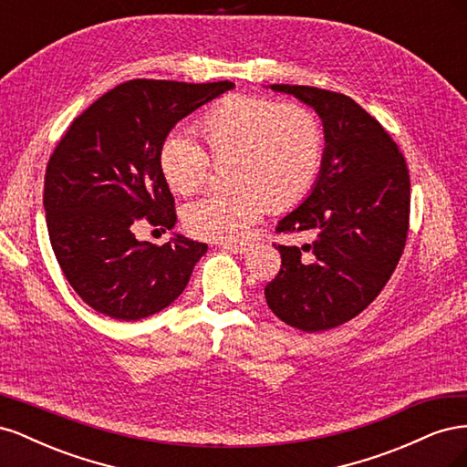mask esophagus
<instances>
[{
	"label": "esophagus",
	"instance_id": "esophagus-1",
	"mask_svg": "<svg viewBox=\"0 0 467 467\" xmlns=\"http://www.w3.org/2000/svg\"><path fill=\"white\" fill-rule=\"evenodd\" d=\"M223 249L235 253V255H247L251 251V244H223Z\"/></svg>",
	"mask_w": 467,
	"mask_h": 467
}]
</instances>
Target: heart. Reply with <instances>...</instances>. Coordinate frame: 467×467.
Returning a JSON list of instances; mask_svg holds the SVG:
<instances>
[{"label":"heart","mask_w":467,"mask_h":467,"mask_svg":"<svg viewBox=\"0 0 467 467\" xmlns=\"http://www.w3.org/2000/svg\"><path fill=\"white\" fill-rule=\"evenodd\" d=\"M196 134L214 165H228L223 179L230 189L204 196L185 210L187 230L210 242H244L265 208L282 212L302 202L323 165V122L298 103L253 95L223 97L196 122ZM207 154L191 138L165 140L160 169L169 189L177 194L204 189L212 173Z\"/></svg>","instance_id":"b5f03b06"}]
</instances>
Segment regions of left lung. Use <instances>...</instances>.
Instances as JSON below:
<instances>
[{"instance_id":"1","label":"left lung","mask_w":467,"mask_h":467,"mask_svg":"<svg viewBox=\"0 0 467 467\" xmlns=\"http://www.w3.org/2000/svg\"><path fill=\"white\" fill-rule=\"evenodd\" d=\"M271 89L314 107L325 155L312 192L276 225V234L314 239L276 247L282 265L265 298L292 327L327 331L368 307L398 266L411 206L409 169L384 126L350 97L285 83Z\"/></svg>"}]
</instances>
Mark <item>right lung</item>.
<instances>
[{
    "label": "right lung",
    "instance_id": "add662e5",
    "mask_svg": "<svg viewBox=\"0 0 467 467\" xmlns=\"http://www.w3.org/2000/svg\"><path fill=\"white\" fill-rule=\"evenodd\" d=\"M234 89L232 81L130 79L88 107L50 155L45 210L54 255L95 312L136 321L161 312L189 285L208 245L175 235L138 242V222L171 230L175 201L160 150L173 126Z\"/></svg>",
    "mask_w": 467,
    "mask_h": 467
}]
</instances>
